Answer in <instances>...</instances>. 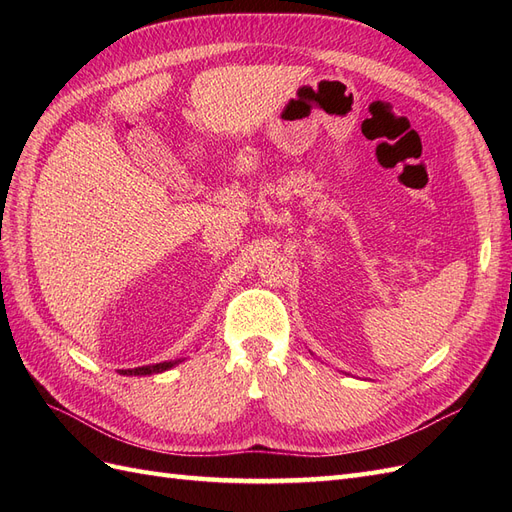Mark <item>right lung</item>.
Here are the masks:
<instances>
[{
	"label": "right lung",
	"mask_w": 512,
	"mask_h": 512,
	"mask_svg": "<svg viewBox=\"0 0 512 512\" xmlns=\"http://www.w3.org/2000/svg\"><path fill=\"white\" fill-rule=\"evenodd\" d=\"M179 361H166V363H158V365H145V367H134V369H121L119 374L123 376H149V374H160V371H166L173 365H177Z\"/></svg>",
	"instance_id": "1"
}]
</instances>
